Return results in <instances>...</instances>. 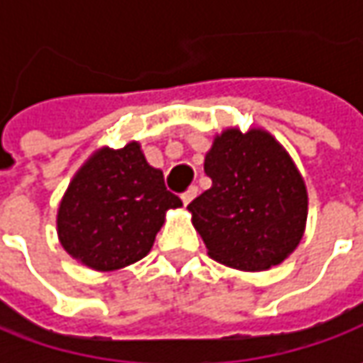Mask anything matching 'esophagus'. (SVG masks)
<instances>
[{
	"mask_svg": "<svg viewBox=\"0 0 363 363\" xmlns=\"http://www.w3.org/2000/svg\"><path fill=\"white\" fill-rule=\"evenodd\" d=\"M196 196H198V188H196V186H191V188H188L186 191H184V194H182V202L188 206V203L191 202Z\"/></svg>",
	"mask_w": 363,
	"mask_h": 363,
	"instance_id": "1",
	"label": "esophagus"
}]
</instances>
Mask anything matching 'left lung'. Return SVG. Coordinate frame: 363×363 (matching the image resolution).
Segmentation results:
<instances>
[{
	"instance_id": "1",
	"label": "left lung",
	"mask_w": 363,
	"mask_h": 363,
	"mask_svg": "<svg viewBox=\"0 0 363 363\" xmlns=\"http://www.w3.org/2000/svg\"><path fill=\"white\" fill-rule=\"evenodd\" d=\"M203 172L212 188L188 210L214 260L267 271L297 248L307 222V188L271 133L222 131L206 153Z\"/></svg>"
}]
</instances>
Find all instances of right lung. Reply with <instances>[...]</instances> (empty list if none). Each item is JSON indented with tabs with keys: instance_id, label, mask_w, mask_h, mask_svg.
<instances>
[{
	"instance_id": "1",
	"label": "right lung",
	"mask_w": 363,
	"mask_h": 363,
	"mask_svg": "<svg viewBox=\"0 0 363 363\" xmlns=\"http://www.w3.org/2000/svg\"><path fill=\"white\" fill-rule=\"evenodd\" d=\"M182 200L163 172L147 163L141 145L103 147L72 177L58 208L64 250L94 271H117L141 260L155 242L165 212Z\"/></svg>"
}]
</instances>
